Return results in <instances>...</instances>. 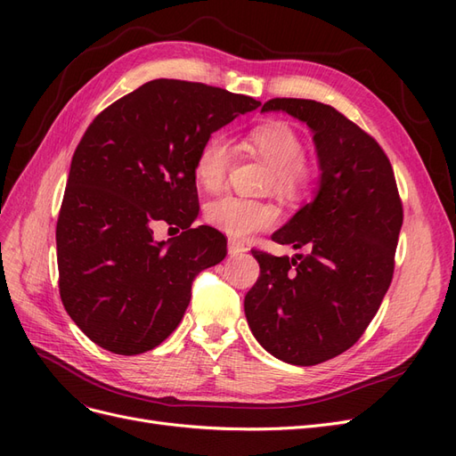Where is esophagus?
Instances as JSON below:
<instances>
[{
  "label": "esophagus",
  "instance_id": "esophagus-1",
  "mask_svg": "<svg viewBox=\"0 0 456 456\" xmlns=\"http://www.w3.org/2000/svg\"><path fill=\"white\" fill-rule=\"evenodd\" d=\"M245 251H247V245H245V243H241V241H238V240H228V253H230L232 256L241 255V253H245Z\"/></svg>",
  "mask_w": 456,
  "mask_h": 456
}]
</instances>
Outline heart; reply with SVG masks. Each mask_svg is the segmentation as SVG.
I'll return each instance as SVG.
<instances>
[{"mask_svg": "<svg viewBox=\"0 0 456 456\" xmlns=\"http://www.w3.org/2000/svg\"><path fill=\"white\" fill-rule=\"evenodd\" d=\"M247 144L272 167L273 190L295 198L312 181V167L305 159V142L298 131L285 121H266L247 134ZM233 151L223 134H211L196 156V178L205 190H218L224 184ZM207 220L232 238H249L255 232L272 228L280 218V209L270 201L220 196L207 205Z\"/></svg>", "mask_w": 456, "mask_h": 456, "instance_id": "1", "label": "heart"}]
</instances>
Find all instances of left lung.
<instances>
[{
    "label": "left lung",
    "mask_w": 456,
    "mask_h": 456,
    "mask_svg": "<svg viewBox=\"0 0 456 456\" xmlns=\"http://www.w3.org/2000/svg\"><path fill=\"white\" fill-rule=\"evenodd\" d=\"M270 110L312 129L322 181L315 200L272 236L308 253L251 251L260 275L245 295V315L262 348L308 367L352 348L379 312L403 205L388 156L338 110L308 99H272L262 106Z\"/></svg>",
    "instance_id": "left-lung-1"
}]
</instances>
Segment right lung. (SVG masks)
Segmentation results:
<instances>
[{
	"instance_id": "right-lung-1",
	"label": "right lung",
	"mask_w": 456,
	"mask_h": 456,
	"mask_svg": "<svg viewBox=\"0 0 456 456\" xmlns=\"http://www.w3.org/2000/svg\"><path fill=\"white\" fill-rule=\"evenodd\" d=\"M260 102L183 79H154L93 119L74 151L57 220L61 300L101 348L134 355L167 338L191 283L226 256L200 213L196 156L211 133ZM167 222L183 233L153 241Z\"/></svg>"
}]
</instances>
